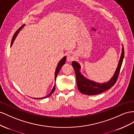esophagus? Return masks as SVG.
<instances>
[{"label":"esophagus","instance_id":"34e87169","mask_svg":"<svg viewBox=\"0 0 134 134\" xmlns=\"http://www.w3.org/2000/svg\"><path fill=\"white\" fill-rule=\"evenodd\" d=\"M76 59V55L74 53H70V54H68L67 57V60L68 62H71V61L74 60Z\"/></svg>","mask_w":134,"mask_h":134}]
</instances>
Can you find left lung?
Here are the masks:
<instances>
[{
    "label": "left lung",
    "mask_w": 134,
    "mask_h": 134,
    "mask_svg": "<svg viewBox=\"0 0 134 134\" xmlns=\"http://www.w3.org/2000/svg\"><path fill=\"white\" fill-rule=\"evenodd\" d=\"M124 58V49L123 45H122L121 54L116 71L112 77L108 81L104 83L97 82L86 78L80 72L81 66H80V64L76 61H73L72 63V66H73L75 72L76 82H77V86L79 90L83 94L87 95H94L102 93L111 88L114 85V83H116L118 79Z\"/></svg>",
    "instance_id": "1"
}]
</instances>
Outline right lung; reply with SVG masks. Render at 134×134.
<instances>
[{"instance_id":"1","label":"right lung","mask_w":134,"mask_h":134,"mask_svg":"<svg viewBox=\"0 0 134 134\" xmlns=\"http://www.w3.org/2000/svg\"><path fill=\"white\" fill-rule=\"evenodd\" d=\"M24 26H25V25L22 26L21 27H20V29H19L18 30H17V31L14 33V35H13V37H12V41H11L10 46H12V45H13V43H14V41L15 39H16V37H17V35H18V34L19 33V32L20 31V30H21L22 29L23 27H24ZM66 57L65 56V57H63V58L62 59H61V60L59 61L58 64V65H57V68H56V70H55V76H54V80H55V81H56L57 76V75H58V73H59V71H60V68H62V67L63 66V64L65 63V62H66ZM55 89V85L54 86V87H53V89L51 90L50 93H49L48 95H47V96L44 97H43V98H34V99H44V98H46L49 97L53 93H54V91Z\"/></svg>"}]
</instances>
